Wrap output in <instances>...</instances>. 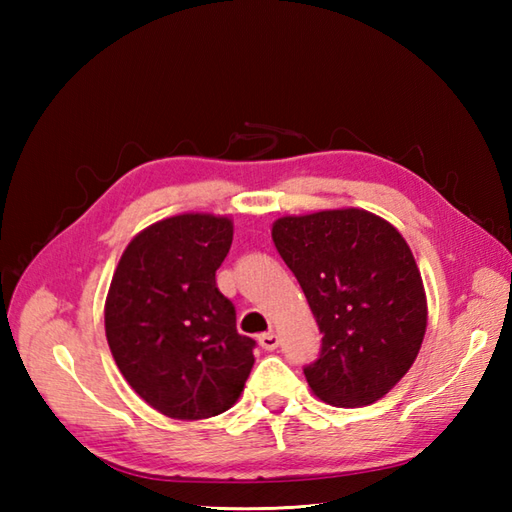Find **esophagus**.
I'll return each instance as SVG.
<instances>
[{
    "mask_svg": "<svg viewBox=\"0 0 512 512\" xmlns=\"http://www.w3.org/2000/svg\"><path fill=\"white\" fill-rule=\"evenodd\" d=\"M259 345H262L264 350L273 352V350H277V345H279V336H277L275 332H264V334H259Z\"/></svg>",
    "mask_w": 512,
    "mask_h": 512,
    "instance_id": "34e87169",
    "label": "esophagus"
}]
</instances>
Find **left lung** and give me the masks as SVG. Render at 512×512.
I'll return each mask as SVG.
<instances>
[{"mask_svg":"<svg viewBox=\"0 0 512 512\" xmlns=\"http://www.w3.org/2000/svg\"><path fill=\"white\" fill-rule=\"evenodd\" d=\"M273 242L323 332L319 358L303 369L314 396L334 407L383 398L427 332V295L405 237L369 211L330 209L279 217Z\"/></svg>","mask_w":512,"mask_h":512,"instance_id":"8db88e82","label":"left lung"}]
</instances>
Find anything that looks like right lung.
<instances>
[{
    "mask_svg": "<svg viewBox=\"0 0 512 512\" xmlns=\"http://www.w3.org/2000/svg\"><path fill=\"white\" fill-rule=\"evenodd\" d=\"M231 242V217L173 215L140 231L114 270L107 343L129 387L167 418L231 409L253 369L255 341L215 286Z\"/></svg>",
    "mask_w": 512,
    "mask_h": 512,
    "instance_id": "obj_1",
    "label": "right lung"
}]
</instances>
